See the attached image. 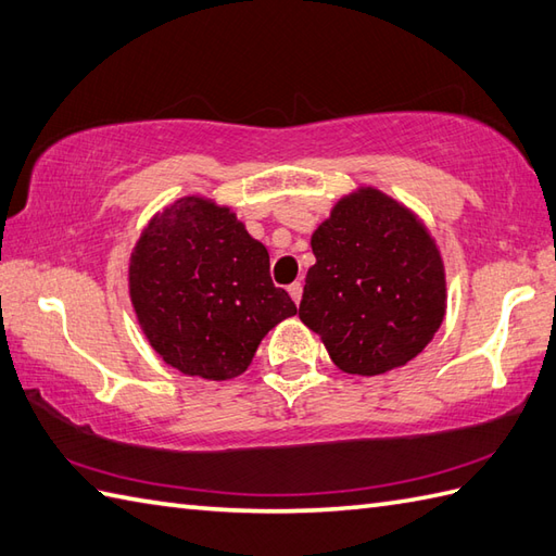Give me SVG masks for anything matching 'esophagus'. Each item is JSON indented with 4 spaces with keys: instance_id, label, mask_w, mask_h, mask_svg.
Segmentation results:
<instances>
[{
    "instance_id": "34e87169",
    "label": "esophagus",
    "mask_w": 556,
    "mask_h": 556,
    "mask_svg": "<svg viewBox=\"0 0 556 556\" xmlns=\"http://www.w3.org/2000/svg\"><path fill=\"white\" fill-rule=\"evenodd\" d=\"M288 292H290L292 302L300 304V300H302V282H292V286H288Z\"/></svg>"
}]
</instances>
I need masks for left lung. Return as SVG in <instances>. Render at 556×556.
Returning <instances> with one entry per match:
<instances>
[{
  "label": "left lung",
  "instance_id": "8db88e82",
  "mask_svg": "<svg viewBox=\"0 0 556 556\" xmlns=\"http://www.w3.org/2000/svg\"><path fill=\"white\" fill-rule=\"evenodd\" d=\"M300 318L344 374L380 376L426 350L447 309L445 264L412 208L376 188L344 194L312 236Z\"/></svg>",
  "mask_w": 556,
  "mask_h": 556
}]
</instances>
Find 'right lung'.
<instances>
[{
	"mask_svg": "<svg viewBox=\"0 0 556 556\" xmlns=\"http://www.w3.org/2000/svg\"><path fill=\"white\" fill-rule=\"evenodd\" d=\"M128 288L152 350L204 380L244 374L266 332L298 314L270 280L266 247L230 206L197 194L180 197L144 226Z\"/></svg>",
	"mask_w": 556,
	"mask_h": 556,
	"instance_id": "1",
	"label": "right lung"
}]
</instances>
